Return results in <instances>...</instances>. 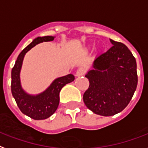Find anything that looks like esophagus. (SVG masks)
<instances>
[{"instance_id": "34e87169", "label": "esophagus", "mask_w": 148, "mask_h": 148, "mask_svg": "<svg viewBox=\"0 0 148 148\" xmlns=\"http://www.w3.org/2000/svg\"><path fill=\"white\" fill-rule=\"evenodd\" d=\"M86 69L84 68H79L76 71V73H75V75L76 76H82V75H84L86 74Z\"/></svg>"}]
</instances>
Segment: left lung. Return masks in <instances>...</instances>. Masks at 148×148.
I'll return each mask as SVG.
<instances>
[{
	"instance_id": "1",
	"label": "left lung",
	"mask_w": 148,
	"mask_h": 148,
	"mask_svg": "<svg viewBox=\"0 0 148 148\" xmlns=\"http://www.w3.org/2000/svg\"><path fill=\"white\" fill-rule=\"evenodd\" d=\"M113 45L93 62L94 69L86 77L90 86L83 101L98 115L110 116L126 108L137 86L136 59L125 45L110 39Z\"/></svg>"
}]
</instances>
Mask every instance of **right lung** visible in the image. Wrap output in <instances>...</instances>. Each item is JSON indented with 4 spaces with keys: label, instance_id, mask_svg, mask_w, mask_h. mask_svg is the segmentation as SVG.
<instances>
[{
    "label": "right lung",
    "instance_id": "right-lung-1",
    "mask_svg": "<svg viewBox=\"0 0 148 148\" xmlns=\"http://www.w3.org/2000/svg\"><path fill=\"white\" fill-rule=\"evenodd\" d=\"M53 36L38 37L33 40L19 54L11 70V92L20 110L34 120H45L51 116L57 110L59 103V92L67 83L75 79L74 75L69 74L54 80L51 86L37 96L27 94L22 90L20 82V71L25 53L38 43L53 41Z\"/></svg>",
    "mask_w": 148,
    "mask_h": 148
}]
</instances>
